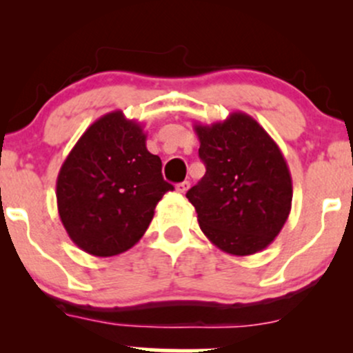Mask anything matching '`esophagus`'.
<instances>
[{"mask_svg":"<svg viewBox=\"0 0 353 353\" xmlns=\"http://www.w3.org/2000/svg\"><path fill=\"white\" fill-rule=\"evenodd\" d=\"M189 181H184V182H179V184H177L176 185V190H177V192H181V194H184L185 192V190H188L189 189Z\"/></svg>","mask_w":353,"mask_h":353,"instance_id":"esophagus-1","label":"esophagus"}]
</instances>
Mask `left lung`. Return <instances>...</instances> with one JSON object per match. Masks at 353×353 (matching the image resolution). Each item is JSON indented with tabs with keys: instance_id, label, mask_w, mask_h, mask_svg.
Masks as SVG:
<instances>
[{
	"instance_id": "8db88e82",
	"label": "left lung",
	"mask_w": 353,
	"mask_h": 353,
	"mask_svg": "<svg viewBox=\"0 0 353 353\" xmlns=\"http://www.w3.org/2000/svg\"><path fill=\"white\" fill-rule=\"evenodd\" d=\"M205 176L185 194L204 236L230 255L272 244L292 208V177L275 141L242 111L194 124Z\"/></svg>"
}]
</instances>
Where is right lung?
<instances>
[{
	"label": "right lung",
	"mask_w": 353,
	"mask_h": 353,
	"mask_svg": "<svg viewBox=\"0 0 353 353\" xmlns=\"http://www.w3.org/2000/svg\"><path fill=\"white\" fill-rule=\"evenodd\" d=\"M172 189L159 156L145 148L143 124L112 111L89 125L68 154L56 201L71 241L96 257H112L139 242L157 202Z\"/></svg>",
	"instance_id": "add662e5"
}]
</instances>
